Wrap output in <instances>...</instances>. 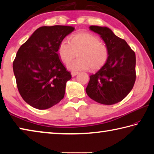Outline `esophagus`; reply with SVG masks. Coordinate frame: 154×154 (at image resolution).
<instances>
[{"label":"esophagus","instance_id":"esophagus-1","mask_svg":"<svg viewBox=\"0 0 154 154\" xmlns=\"http://www.w3.org/2000/svg\"><path fill=\"white\" fill-rule=\"evenodd\" d=\"M78 74V72H71V75H72V77H75V76H76V75Z\"/></svg>","mask_w":154,"mask_h":154}]
</instances>
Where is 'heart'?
<instances>
[{
  "instance_id": "heart-1",
  "label": "heart",
  "mask_w": 154,
  "mask_h": 154,
  "mask_svg": "<svg viewBox=\"0 0 154 154\" xmlns=\"http://www.w3.org/2000/svg\"><path fill=\"white\" fill-rule=\"evenodd\" d=\"M77 53L78 59L68 65L72 71L98 69L108 58V48L99 38L90 33L79 32L60 43L58 54L64 64H69Z\"/></svg>"
}]
</instances>
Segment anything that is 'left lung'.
Listing matches in <instances>:
<instances>
[{
	"instance_id": "obj_1",
	"label": "left lung",
	"mask_w": 154,
	"mask_h": 154,
	"mask_svg": "<svg viewBox=\"0 0 154 154\" xmlns=\"http://www.w3.org/2000/svg\"><path fill=\"white\" fill-rule=\"evenodd\" d=\"M90 29L100 35L109 51L105 64L90 76L85 89L96 102L111 105L120 102L128 94L136 80V56L126 41L117 36L107 27L91 26Z\"/></svg>"
}]
</instances>
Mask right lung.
<instances>
[{
	"mask_svg": "<svg viewBox=\"0 0 154 154\" xmlns=\"http://www.w3.org/2000/svg\"><path fill=\"white\" fill-rule=\"evenodd\" d=\"M74 30L69 26L40 27L18 49L13 63L17 89L32 107L49 109L64 98L71 75L62 64L58 49Z\"/></svg>",
	"mask_w": 154,
	"mask_h": 154,
	"instance_id": "obj_1",
	"label": "right lung"
}]
</instances>
